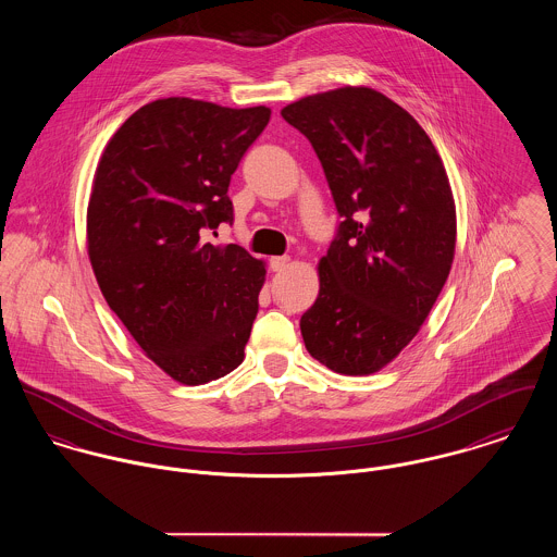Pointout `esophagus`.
<instances>
[{"instance_id":"34e87169","label":"esophagus","mask_w":557,"mask_h":557,"mask_svg":"<svg viewBox=\"0 0 557 557\" xmlns=\"http://www.w3.org/2000/svg\"><path fill=\"white\" fill-rule=\"evenodd\" d=\"M289 265V257H270L272 272H283Z\"/></svg>"}]
</instances>
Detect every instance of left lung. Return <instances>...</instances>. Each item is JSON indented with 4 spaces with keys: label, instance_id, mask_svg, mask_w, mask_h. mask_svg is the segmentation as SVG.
I'll return each instance as SVG.
<instances>
[{
    "label": "left lung",
    "instance_id": "obj_1",
    "mask_svg": "<svg viewBox=\"0 0 557 557\" xmlns=\"http://www.w3.org/2000/svg\"><path fill=\"white\" fill-rule=\"evenodd\" d=\"M281 114L312 145L343 219L300 319L306 351L338 374L379 372L417 336L454 263L443 159L403 106L368 87L308 96Z\"/></svg>",
    "mask_w": 557,
    "mask_h": 557
}]
</instances>
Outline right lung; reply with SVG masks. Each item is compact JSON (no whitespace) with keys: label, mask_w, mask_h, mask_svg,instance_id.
Returning <instances> with one entry per match:
<instances>
[{"label":"right lung","mask_w":557,"mask_h":557,"mask_svg":"<svg viewBox=\"0 0 557 557\" xmlns=\"http://www.w3.org/2000/svg\"><path fill=\"white\" fill-rule=\"evenodd\" d=\"M270 108L191 98L136 110L101 154L87 247L101 294L165 374L203 385L238 368L265 268L206 236L234 221L227 196Z\"/></svg>","instance_id":"1"}]
</instances>
